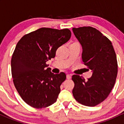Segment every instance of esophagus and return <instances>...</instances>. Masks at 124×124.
Wrapping results in <instances>:
<instances>
[{
	"label": "esophagus",
	"instance_id": "esophagus-1",
	"mask_svg": "<svg viewBox=\"0 0 124 124\" xmlns=\"http://www.w3.org/2000/svg\"><path fill=\"white\" fill-rule=\"evenodd\" d=\"M71 78H72V76H71L70 75H66V78L68 79H70Z\"/></svg>",
	"mask_w": 124,
	"mask_h": 124
}]
</instances>
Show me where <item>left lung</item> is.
<instances>
[{
  "mask_svg": "<svg viewBox=\"0 0 124 124\" xmlns=\"http://www.w3.org/2000/svg\"><path fill=\"white\" fill-rule=\"evenodd\" d=\"M82 46V61L92 70L90 78L74 75L73 97L84 106L94 107L105 100L116 83L118 64L111 42L100 31L92 27L73 28Z\"/></svg>",
  "mask_w": 124,
  "mask_h": 124,
  "instance_id": "1",
  "label": "left lung"
}]
</instances>
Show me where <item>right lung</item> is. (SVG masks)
<instances>
[{"mask_svg": "<svg viewBox=\"0 0 124 124\" xmlns=\"http://www.w3.org/2000/svg\"><path fill=\"white\" fill-rule=\"evenodd\" d=\"M70 37L68 28L44 27L24 35L17 42L11 61L13 80L29 106L42 108L56 102L66 76L52 73L46 62L55 58L58 48Z\"/></svg>", "mask_w": 124, "mask_h": 124, "instance_id": "add662e5", "label": "right lung"}]
</instances>
